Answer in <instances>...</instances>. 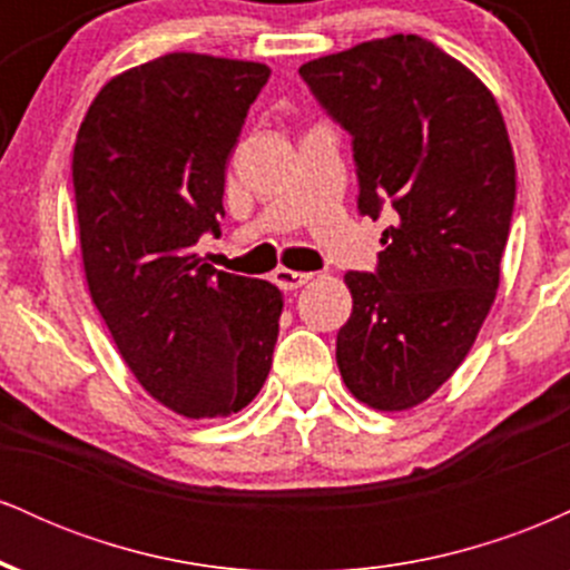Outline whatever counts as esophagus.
Segmentation results:
<instances>
[{
	"label": "esophagus",
	"instance_id": "obj_1",
	"mask_svg": "<svg viewBox=\"0 0 570 570\" xmlns=\"http://www.w3.org/2000/svg\"><path fill=\"white\" fill-rule=\"evenodd\" d=\"M311 278H313V273L289 271V267H278V271H276V284L281 286V289H286V292L299 289V286H305Z\"/></svg>",
	"mask_w": 570,
	"mask_h": 570
}]
</instances>
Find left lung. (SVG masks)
I'll use <instances>...</instances> for the list:
<instances>
[{
    "mask_svg": "<svg viewBox=\"0 0 570 570\" xmlns=\"http://www.w3.org/2000/svg\"><path fill=\"white\" fill-rule=\"evenodd\" d=\"M299 77L353 136L358 212H396L377 273H345L340 375L372 410L417 407L461 367L493 307L514 208L507 122L472 69L417 35L322 56Z\"/></svg>",
    "mask_w": 570,
    "mask_h": 570,
    "instance_id": "8db88e82",
    "label": "left lung"
}]
</instances>
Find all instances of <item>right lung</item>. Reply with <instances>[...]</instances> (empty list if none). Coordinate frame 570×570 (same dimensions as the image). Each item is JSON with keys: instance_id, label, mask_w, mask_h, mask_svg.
<instances>
[{"instance_id": "1", "label": "right lung", "mask_w": 570, "mask_h": 570, "mask_svg": "<svg viewBox=\"0 0 570 570\" xmlns=\"http://www.w3.org/2000/svg\"><path fill=\"white\" fill-rule=\"evenodd\" d=\"M271 69L168 53L112 77L75 141L90 299L149 396L185 417H227L259 394L284 294L195 254L219 235L225 168Z\"/></svg>"}]
</instances>
